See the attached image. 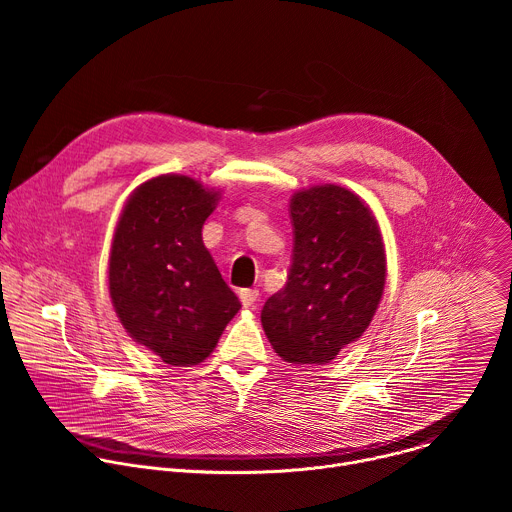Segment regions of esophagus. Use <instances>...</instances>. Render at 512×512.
<instances>
[{"label":"esophagus","mask_w":512,"mask_h":512,"mask_svg":"<svg viewBox=\"0 0 512 512\" xmlns=\"http://www.w3.org/2000/svg\"><path fill=\"white\" fill-rule=\"evenodd\" d=\"M239 298H241V304L245 308H251L257 302V298H259V289H241Z\"/></svg>","instance_id":"esophagus-1"}]
</instances>
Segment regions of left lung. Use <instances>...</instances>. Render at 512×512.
<instances>
[{
    "label": "left lung",
    "mask_w": 512,
    "mask_h": 512,
    "mask_svg": "<svg viewBox=\"0 0 512 512\" xmlns=\"http://www.w3.org/2000/svg\"><path fill=\"white\" fill-rule=\"evenodd\" d=\"M294 255L287 283L261 324L273 350L294 364H326L369 328L385 289L387 261L371 208L324 184L291 196Z\"/></svg>",
    "instance_id": "1"
}]
</instances>
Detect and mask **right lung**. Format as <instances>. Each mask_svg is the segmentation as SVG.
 <instances>
[{"instance_id":"1","label":"right lung","mask_w":512,"mask_h":512,"mask_svg":"<svg viewBox=\"0 0 512 512\" xmlns=\"http://www.w3.org/2000/svg\"><path fill=\"white\" fill-rule=\"evenodd\" d=\"M218 192L166 174L129 196L111 243L109 294L129 336L172 367L202 362L241 310L202 243Z\"/></svg>"}]
</instances>
